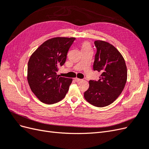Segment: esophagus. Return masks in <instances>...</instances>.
Listing matches in <instances>:
<instances>
[{
	"label": "esophagus",
	"instance_id": "obj_1",
	"mask_svg": "<svg viewBox=\"0 0 149 149\" xmlns=\"http://www.w3.org/2000/svg\"><path fill=\"white\" fill-rule=\"evenodd\" d=\"M74 80H75L76 82H79V81H82L81 79H79V78H74Z\"/></svg>",
	"mask_w": 149,
	"mask_h": 149
}]
</instances>
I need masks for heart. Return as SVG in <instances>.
I'll use <instances>...</instances> for the list:
<instances>
[{
  "label": "heart",
  "instance_id": "b5f03b06",
  "mask_svg": "<svg viewBox=\"0 0 149 149\" xmlns=\"http://www.w3.org/2000/svg\"><path fill=\"white\" fill-rule=\"evenodd\" d=\"M88 48H91V46L88 42H84L82 45V49H88Z\"/></svg>",
  "mask_w": 149,
  "mask_h": 149
}]
</instances>
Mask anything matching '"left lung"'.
<instances>
[{
	"label": "left lung",
	"mask_w": 149,
	"mask_h": 149,
	"mask_svg": "<svg viewBox=\"0 0 149 149\" xmlns=\"http://www.w3.org/2000/svg\"><path fill=\"white\" fill-rule=\"evenodd\" d=\"M94 44L97 52L93 70L101 74L98 81H89V87L84 97L91 104L102 107L111 104L123 92L127 70L124 58L115 47L100 40Z\"/></svg>",
	"instance_id": "obj_1"
}]
</instances>
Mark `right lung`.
I'll return each mask as SVG.
<instances>
[{
  "instance_id": "obj_1",
  "label": "right lung",
  "mask_w": 149,
  "mask_h": 149,
  "mask_svg": "<svg viewBox=\"0 0 149 149\" xmlns=\"http://www.w3.org/2000/svg\"><path fill=\"white\" fill-rule=\"evenodd\" d=\"M74 37H55L43 42L31 55L28 62L27 81L38 100L52 104L63 99L73 79L57 74L64 65Z\"/></svg>"
}]
</instances>
